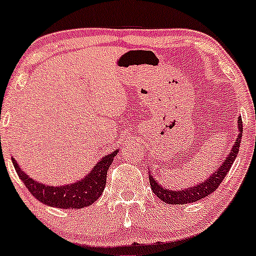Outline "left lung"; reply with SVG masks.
<instances>
[{"instance_id": "left-lung-1", "label": "left lung", "mask_w": 256, "mask_h": 256, "mask_svg": "<svg viewBox=\"0 0 256 256\" xmlns=\"http://www.w3.org/2000/svg\"><path fill=\"white\" fill-rule=\"evenodd\" d=\"M238 130L239 136L237 140L234 142L232 150L228 152L227 158L222 162V164L220 166V168L211 174L205 182L198 184L196 186H192V188L184 189V190L174 192L170 190V189H164V186H161L160 184L156 182L152 177H149L150 180V186L152 189L154 194L158 198V199L164 202L166 204L171 205H177V204H189V202H198V200H202V198L208 196L211 193L216 190L218 188L220 184L222 183V180H224V177L227 176L228 171H230V166L234 162L236 158H237V154L239 151V144L242 142V133H243V123H242V117L238 118Z\"/></svg>"}]
</instances>
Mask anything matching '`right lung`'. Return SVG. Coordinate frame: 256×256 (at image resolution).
I'll return each instance as SVG.
<instances>
[{
	"instance_id": "obj_1",
	"label": "right lung",
	"mask_w": 256,
	"mask_h": 256,
	"mask_svg": "<svg viewBox=\"0 0 256 256\" xmlns=\"http://www.w3.org/2000/svg\"><path fill=\"white\" fill-rule=\"evenodd\" d=\"M116 155L117 151H114L110 155L104 156L102 160H100L92 170V172L82 180L60 186H45V184L36 182L23 172L14 158H12V162L19 178L26 184V189L35 199L52 208L78 210V208L92 205L102 194L106 186L107 170L114 162V158Z\"/></svg>"
}]
</instances>
